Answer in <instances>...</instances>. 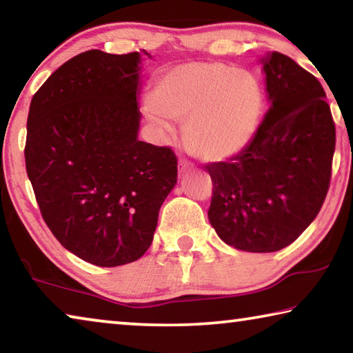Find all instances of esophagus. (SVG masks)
I'll list each match as a JSON object with an SVG mask.
<instances>
[{
	"instance_id": "obj_1",
	"label": "esophagus",
	"mask_w": 353,
	"mask_h": 353,
	"mask_svg": "<svg viewBox=\"0 0 353 353\" xmlns=\"http://www.w3.org/2000/svg\"><path fill=\"white\" fill-rule=\"evenodd\" d=\"M190 170H191V163L188 162V160H185V159L179 160V172H181V174H183V172H187Z\"/></svg>"
}]
</instances>
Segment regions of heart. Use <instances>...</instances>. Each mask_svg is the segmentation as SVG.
Instances as JSON below:
<instances>
[{"label": "heart", "instance_id": "b5f03b06", "mask_svg": "<svg viewBox=\"0 0 353 353\" xmlns=\"http://www.w3.org/2000/svg\"><path fill=\"white\" fill-rule=\"evenodd\" d=\"M154 119L183 123V141L205 162L241 152L260 126L265 94L254 74L223 62H191L157 77L149 92Z\"/></svg>", "mask_w": 353, "mask_h": 353}]
</instances>
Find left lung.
<instances>
[{"mask_svg": "<svg viewBox=\"0 0 353 353\" xmlns=\"http://www.w3.org/2000/svg\"><path fill=\"white\" fill-rule=\"evenodd\" d=\"M271 107L252 141L227 162L207 165L208 219L221 240L248 252L296 241L324 204L336 130L316 77L274 51L263 65Z\"/></svg>", "mask_w": 353, "mask_h": 353, "instance_id": "left-lung-1", "label": "left lung"}]
</instances>
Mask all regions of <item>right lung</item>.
<instances>
[{
    "instance_id": "obj_1",
    "label": "right lung",
    "mask_w": 353,
    "mask_h": 353,
    "mask_svg": "<svg viewBox=\"0 0 353 353\" xmlns=\"http://www.w3.org/2000/svg\"><path fill=\"white\" fill-rule=\"evenodd\" d=\"M146 56L81 52L48 77L29 107L26 172L41 216L65 249L97 266L146 252L177 182L174 151L137 139Z\"/></svg>"
}]
</instances>
